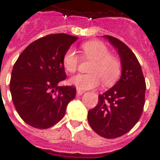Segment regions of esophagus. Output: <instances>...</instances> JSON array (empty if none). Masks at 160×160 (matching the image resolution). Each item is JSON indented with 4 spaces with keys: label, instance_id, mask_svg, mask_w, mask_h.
Masks as SVG:
<instances>
[{
    "label": "esophagus",
    "instance_id": "obj_1",
    "mask_svg": "<svg viewBox=\"0 0 160 160\" xmlns=\"http://www.w3.org/2000/svg\"><path fill=\"white\" fill-rule=\"evenodd\" d=\"M76 92H77V95H82L84 93V91L82 90H80V89H77L76 90Z\"/></svg>",
    "mask_w": 160,
    "mask_h": 160
}]
</instances>
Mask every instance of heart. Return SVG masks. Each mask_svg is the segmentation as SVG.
I'll return each mask as SVG.
<instances>
[{
    "label": "heart",
    "mask_w": 160,
    "mask_h": 160,
    "mask_svg": "<svg viewBox=\"0 0 160 160\" xmlns=\"http://www.w3.org/2000/svg\"><path fill=\"white\" fill-rule=\"evenodd\" d=\"M84 56L93 61L87 74H77L69 80V83L80 90H87L98 87L103 80L104 85L115 83L120 76L121 63L115 56L110 55L105 44L98 41H91L84 43L82 47ZM64 68L74 73L78 68L79 57L73 49L67 50L62 58Z\"/></svg>",
    "instance_id": "b5f03b06"
}]
</instances>
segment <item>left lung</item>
<instances>
[{
  "instance_id": "obj_1",
  "label": "left lung",
  "mask_w": 160,
  "mask_h": 160,
  "mask_svg": "<svg viewBox=\"0 0 160 160\" xmlns=\"http://www.w3.org/2000/svg\"><path fill=\"white\" fill-rule=\"evenodd\" d=\"M118 50L121 58L120 80L101 95L95 108L88 111L91 128L107 139L123 135L137 123L145 104L146 81L133 51L121 40L103 36Z\"/></svg>"
}]
</instances>
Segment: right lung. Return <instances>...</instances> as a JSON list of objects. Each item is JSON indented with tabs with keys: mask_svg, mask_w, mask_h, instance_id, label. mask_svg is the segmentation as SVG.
Listing matches in <instances>:
<instances>
[{
	"mask_svg": "<svg viewBox=\"0 0 160 160\" xmlns=\"http://www.w3.org/2000/svg\"><path fill=\"white\" fill-rule=\"evenodd\" d=\"M77 37L50 34L32 42L13 65L10 92L16 111L30 126L45 129L56 124L75 98L72 86L59 87L66 79L62 58Z\"/></svg>",
	"mask_w": 160,
	"mask_h": 160,
	"instance_id": "obj_1",
	"label": "right lung"
}]
</instances>
